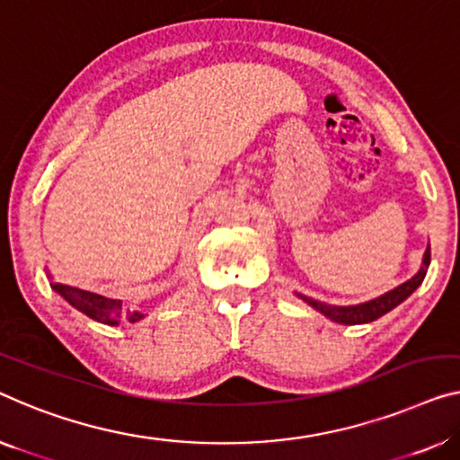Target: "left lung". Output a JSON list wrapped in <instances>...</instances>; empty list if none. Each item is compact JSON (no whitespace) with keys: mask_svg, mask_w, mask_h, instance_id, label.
<instances>
[{"mask_svg":"<svg viewBox=\"0 0 460 460\" xmlns=\"http://www.w3.org/2000/svg\"><path fill=\"white\" fill-rule=\"evenodd\" d=\"M429 248L426 250V256H423V266L420 269V272L415 274L413 279H409L407 283H402L396 287V289L384 293V296L376 297L372 301H366V304H359V305H328V304H322V301H316L312 297H304L301 299L305 301V304H310L312 307H316L320 314H324L326 318H331L334 322H339V324H366V322H372L376 318L384 316V314L393 310L401 304V301H405L411 293H413L417 287L421 285V280L426 279V272H428V266H429Z\"/></svg>","mask_w":460,"mask_h":460,"instance_id":"8db88e82","label":"left lung"}]
</instances>
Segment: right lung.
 Segmentation results:
<instances>
[{
  "mask_svg": "<svg viewBox=\"0 0 460 460\" xmlns=\"http://www.w3.org/2000/svg\"><path fill=\"white\" fill-rule=\"evenodd\" d=\"M51 287L59 293L61 297L70 301L76 310L86 314L88 318L102 322V324L115 326L119 324V318H126V322H138L140 318H144L140 312H123L121 299H109V297L99 296V293L82 291V289H76V287L61 285V283H51Z\"/></svg>",
  "mask_w": 460,
  "mask_h": 460,
  "instance_id": "1",
  "label": "right lung"
}]
</instances>
